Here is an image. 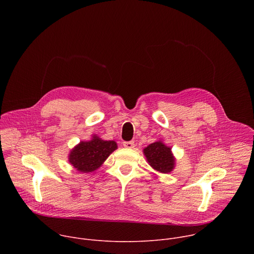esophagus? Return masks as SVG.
Wrapping results in <instances>:
<instances>
[{
	"label": "esophagus",
	"mask_w": 254,
	"mask_h": 254,
	"mask_svg": "<svg viewBox=\"0 0 254 254\" xmlns=\"http://www.w3.org/2000/svg\"><path fill=\"white\" fill-rule=\"evenodd\" d=\"M124 147L127 148V149H132L134 147V141L133 140H129V141H124L123 142Z\"/></svg>",
	"instance_id": "obj_1"
}]
</instances>
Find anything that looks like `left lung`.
<instances>
[{
	"label": "left lung",
	"instance_id": "1",
	"mask_svg": "<svg viewBox=\"0 0 254 254\" xmlns=\"http://www.w3.org/2000/svg\"><path fill=\"white\" fill-rule=\"evenodd\" d=\"M149 165L156 171L164 174L171 173L175 168V158L171 148L166 146L162 140L153 142L143 149Z\"/></svg>",
	"mask_w": 254,
	"mask_h": 254
}]
</instances>
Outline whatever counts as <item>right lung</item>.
<instances>
[{"label": "right lung", "instance_id": "obj_1", "mask_svg": "<svg viewBox=\"0 0 254 254\" xmlns=\"http://www.w3.org/2000/svg\"><path fill=\"white\" fill-rule=\"evenodd\" d=\"M117 149L115 140H103L94 134L90 140L80 141L72 149L68 161L78 172L90 173L97 170Z\"/></svg>", "mask_w": 254, "mask_h": 254}]
</instances>
